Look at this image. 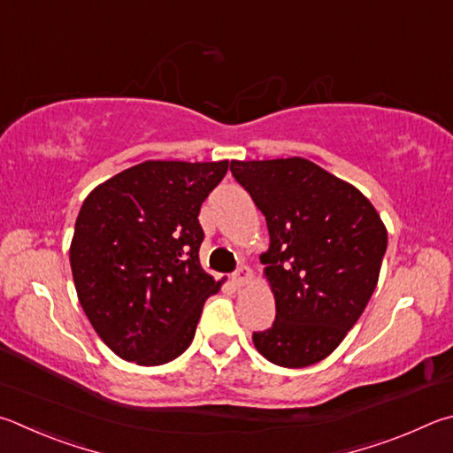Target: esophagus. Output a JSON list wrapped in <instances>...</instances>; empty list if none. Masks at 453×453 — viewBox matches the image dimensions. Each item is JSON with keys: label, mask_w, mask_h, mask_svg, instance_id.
Instances as JSON below:
<instances>
[{"label": "esophagus", "mask_w": 453, "mask_h": 453, "mask_svg": "<svg viewBox=\"0 0 453 453\" xmlns=\"http://www.w3.org/2000/svg\"><path fill=\"white\" fill-rule=\"evenodd\" d=\"M251 277H253L251 269L242 265V267H237V271L232 275V281H234V285H237V287H243V285H248V283L251 281Z\"/></svg>", "instance_id": "34e87169"}]
</instances>
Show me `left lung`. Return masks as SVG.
I'll use <instances>...</instances> for the list:
<instances>
[{"label": "left lung", "mask_w": 453, "mask_h": 453, "mask_svg": "<svg viewBox=\"0 0 453 453\" xmlns=\"http://www.w3.org/2000/svg\"><path fill=\"white\" fill-rule=\"evenodd\" d=\"M265 216V275L275 320L253 333L269 363L305 368L326 358L372 297L388 234L355 186L305 158L229 164Z\"/></svg>", "instance_id": "left-lung-1"}]
</instances>
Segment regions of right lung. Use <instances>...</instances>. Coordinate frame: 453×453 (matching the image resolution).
<instances>
[{"instance_id":"right-lung-1","label":"right lung","mask_w":453,"mask_h":453,"mask_svg":"<svg viewBox=\"0 0 453 453\" xmlns=\"http://www.w3.org/2000/svg\"><path fill=\"white\" fill-rule=\"evenodd\" d=\"M227 160H148L95 188L71 243L81 307L114 355L142 366L190 347L203 303L219 285L200 265L203 200Z\"/></svg>"}]
</instances>
